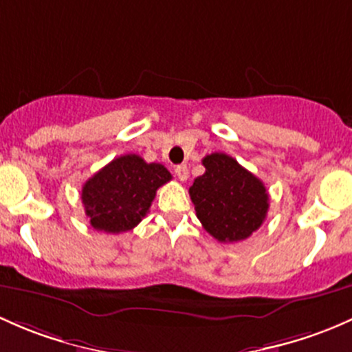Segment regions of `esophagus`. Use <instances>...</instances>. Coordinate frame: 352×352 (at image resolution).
Wrapping results in <instances>:
<instances>
[{
    "instance_id": "34e87169",
    "label": "esophagus",
    "mask_w": 352,
    "mask_h": 352,
    "mask_svg": "<svg viewBox=\"0 0 352 352\" xmlns=\"http://www.w3.org/2000/svg\"><path fill=\"white\" fill-rule=\"evenodd\" d=\"M175 175L179 177V180H182V182H186L188 179V168L187 165H177L175 166Z\"/></svg>"
}]
</instances>
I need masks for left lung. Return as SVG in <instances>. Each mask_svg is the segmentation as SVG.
Returning a JSON list of instances; mask_svg holds the SVG:
<instances>
[{"instance_id":"left-lung-1","label":"left lung","mask_w":352,"mask_h":352,"mask_svg":"<svg viewBox=\"0 0 352 352\" xmlns=\"http://www.w3.org/2000/svg\"><path fill=\"white\" fill-rule=\"evenodd\" d=\"M204 175L188 188L197 219L221 243L250 238L266 219L268 192L258 177L226 153L204 157Z\"/></svg>"}]
</instances>
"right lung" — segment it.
<instances>
[{
    "mask_svg": "<svg viewBox=\"0 0 352 352\" xmlns=\"http://www.w3.org/2000/svg\"><path fill=\"white\" fill-rule=\"evenodd\" d=\"M172 175L160 164H146L135 153L114 158L82 187L89 223L104 232H126L138 226L153 202L157 188Z\"/></svg>",
    "mask_w": 352,
    "mask_h": 352,
    "instance_id": "obj_1",
    "label": "right lung"
}]
</instances>
